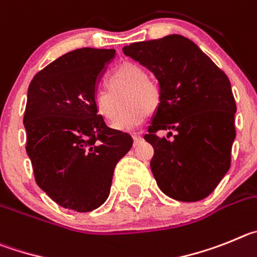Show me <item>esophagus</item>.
Segmentation results:
<instances>
[{
  "instance_id": "obj_1",
  "label": "esophagus",
  "mask_w": 257,
  "mask_h": 257,
  "mask_svg": "<svg viewBox=\"0 0 257 257\" xmlns=\"http://www.w3.org/2000/svg\"><path fill=\"white\" fill-rule=\"evenodd\" d=\"M133 141H134V146H136L142 141V137H141L140 134H133Z\"/></svg>"
}]
</instances>
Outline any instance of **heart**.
I'll list each match as a JSON object with an SVG mask.
<instances>
[{"instance_id":"obj_1","label":"heart","mask_w":257,"mask_h":257,"mask_svg":"<svg viewBox=\"0 0 257 257\" xmlns=\"http://www.w3.org/2000/svg\"><path fill=\"white\" fill-rule=\"evenodd\" d=\"M108 91H98L93 96L96 112L106 121H114L121 107L120 100L124 94L126 108L114 123L120 132L136 131L142 125L147 111H152L160 102V92L156 83L147 78L142 66L125 62L115 69L107 78Z\"/></svg>"}]
</instances>
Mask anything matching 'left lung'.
Listing matches in <instances>:
<instances>
[{
  "mask_svg": "<svg viewBox=\"0 0 257 257\" xmlns=\"http://www.w3.org/2000/svg\"><path fill=\"white\" fill-rule=\"evenodd\" d=\"M123 52L159 82L160 102L145 136L154 147L150 165L157 186L174 200H203L230 166L237 107L229 79L179 34L132 43ZM159 130H173L175 138H159Z\"/></svg>",
  "mask_w": 257,
  "mask_h": 257,
  "instance_id": "left-lung-1",
  "label": "left lung"
}]
</instances>
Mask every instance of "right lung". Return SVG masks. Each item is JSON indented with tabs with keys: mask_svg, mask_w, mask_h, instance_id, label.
I'll return each instance as SVG.
<instances>
[{
	"mask_svg": "<svg viewBox=\"0 0 257 257\" xmlns=\"http://www.w3.org/2000/svg\"><path fill=\"white\" fill-rule=\"evenodd\" d=\"M115 50L79 48L36 74L29 84L24 126L27 154L38 187L77 212L108 197L117 161L131 150L129 134L106 125L93 96Z\"/></svg>",
	"mask_w": 257,
	"mask_h": 257,
	"instance_id": "right-lung-1",
	"label": "right lung"
}]
</instances>
